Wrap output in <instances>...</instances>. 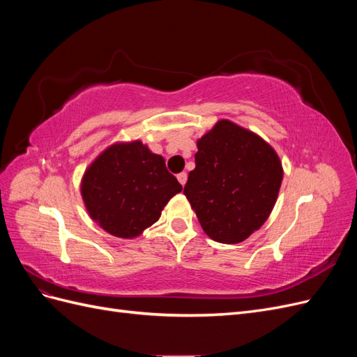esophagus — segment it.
Wrapping results in <instances>:
<instances>
[{"label":"esophagus","mask_w":357,"mask_h":357,"mask_svg":"<svg viewBox=\"0 0 357 357\" xmlns=\"http://www.w3.org/2000/svg\"><path fill=\"white\" fill-rule=\"evenodd\" d=\"M177 180L180 181L181 186H185L186 181H188V174H186V172H180V174L177 176Z\"/></svg>","instance_id":"esophagus-1"}]
</instances>
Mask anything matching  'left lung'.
<instances>
[{
    "label": "left lung",
    "mask_w": 357,
    "mask_h": 357,
    "mask_svg": "<svg viewBox=\"0 0 357 357\" xmlns=\"http://www.w3.org/2000/svg\"><path fill=\"white\" fill-rule=\"evenodd\" d=\"M185 195L211 240H247L271 214L283 180L275 150L262 137L222 119L197 142Z\"/></svg>",
    "instance_id": "8db88e82"
}]
</instances>
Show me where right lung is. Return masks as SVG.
Instances as JSON below:
<instances>
[{
  "mask_svg": "<svg viewBox=\"0 0 357 357\" xmlns=\"http://www.w3.org/2000/svg\"><path fill=\"white\" fill-rule=\"evenodd\" d=\"M181 185L139 139L114 143L86 168L80 192L91 219L119 238L131 240L159 220Z\"/></svg>",
  "mask_w": 357,
  "mask_h": 357,
  "instance_id": "right-lung-1",
  "label": "right lung"
}]
</instances>
